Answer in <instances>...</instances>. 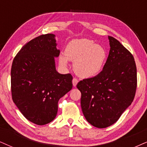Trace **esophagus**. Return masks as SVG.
I'll use <instances>...</instances> for the list:
<instances>
[{
	"instance_id": "obj_1",
	"label": "esophagus",
	"mask_w": 147,
	"mask_h": 147,
	"mask_svg": "<svg viewBox=\"0 0 147 147\" xmlns=\"http://www.w3.org/2000/svg\"><path fill=\"white\" fill-rule=\"evenodd\" d=\"M78 82H79V81H78V80L76 79V78H74V79H72V85H73L74 87L77 86Z\"/></svg>"
}]
</instances>
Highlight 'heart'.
<instances>
[{
    "mask_svg": "<svg viewBox=\"0 0 147 147\" xmlns=\"http://www.w3.org/2000/svg\"><path fill=\"white\" fill-rule=\"evenodd\" d=\"M107 57L105 48L87 38L74 39L68 42L65 55L59 56V63L63 67L68 66V60L74 62L75 72L79 77L91 78L102 71Z\"/></svg>",
    "mask_w": 147,
    "mask_h": 147,
    "instance_id": "1",
    "label": "heart"
}]
</instances>
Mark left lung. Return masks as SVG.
<instances>
[{"label": "left lung", "instance_id": "8db88e82", "mask_svg": "<svg viewBox=\"0 0 147 147\" xmlns=\"http://www.w3.org/2000/svg\"><path fill=\"white\" fill-rule=\"evenodd\" d=\"M110 51L102 71L79 81L81 106L85 118L98 128L117 121L134 98L136 66L133 55L123 45L109 36Z\"/></svg>", "mask_w": 147, "mask_h": 147}]
</instances>
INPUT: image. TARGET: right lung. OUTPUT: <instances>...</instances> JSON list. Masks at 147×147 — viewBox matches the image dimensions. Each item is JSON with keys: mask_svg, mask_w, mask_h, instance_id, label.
I'll use <instances>...</instances> for the list:
<instances>
[{"mask_svg": "<svg viewBox=\"0 0 147 147\" xmlns=\"http://www.w3.org/2000/svg\"><path fill=\"white\" fill-rule=\"evenodd\" d=\"M59 55L55 35L47 34L24 45L13 61V100L22 114L36 125L54 119L59 100L72 88V75L56 70L55 57Z\"/></svg>", "mask_w": 147, "mask_h": 147, "instance_id": "add662e5", "label": "right lung"}]
</instances>
